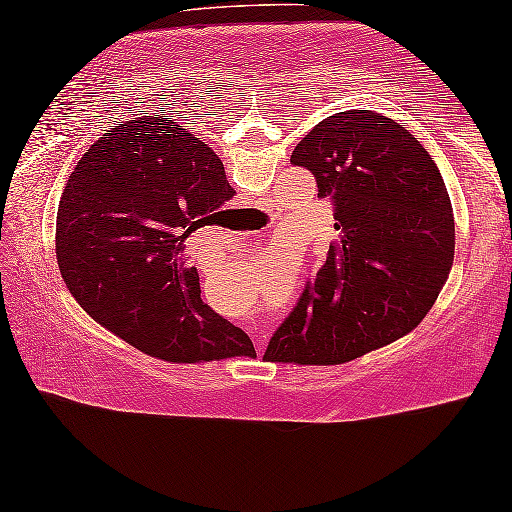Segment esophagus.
Masks as SVG:
<instances>
[{
	"label": "esophagus",
	"instance_id": "1",
	"mask_svg": "<svg viewBox=\"0 0 512 512\" xmlns=\"http://www.w3.org/2000/svg\"><path fill=\"white\" fill-rule=\"evenodd\" d=\"M254 336H256V348H258V352H263V350H265L267 336H265L263 332H258V334H254Z\"/></svg>",
	"mask_w": 512,
	"mask_h": 512
}]
</instances>
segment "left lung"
<instances>
[{
	"mask_svg": "<svg viewBox=\"0 0 512 512\" xmlns=\"http://www.w3.org/2000/svg\"><path fill=\"white\" fill-rule=\"evenodd\" d=\"M290 162L334 206L338 240L267 343L265 359L343 364L419 325L451 272L453 208L437 164L371 109L320 121Z\"/></svg>",
	"mask_w": 512,
	"mask_h": 512,
	"instance_id": "1",
	"label": "left lung"
}]
</instances>
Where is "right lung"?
<instances>
[{
  "instance_id": "right-lung-1",
  "label": "right lung",
  "mask_w": 512,
  "mask_h": 512,
  "mask_svg": "<svg viewBox=\"0 0 512 512\" xmlns=\"http://www.w3.org/2000/svg\"><path fill=\"white\" fill-rule=\"evenodd\" d=\"M233 187L206 141L174 121L109 128L70 174L57 212V263L82 309L164 361L251 355L254 343L201 300L192 231Z\"/></svg>"
}]
</instances>
